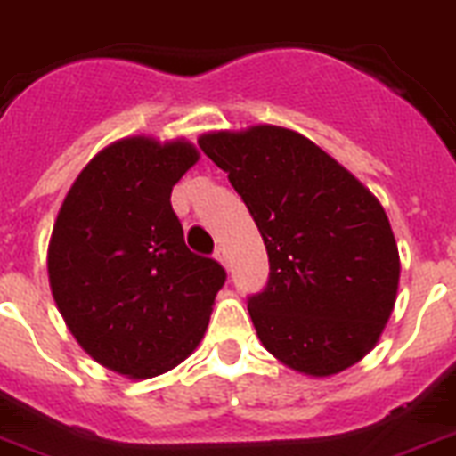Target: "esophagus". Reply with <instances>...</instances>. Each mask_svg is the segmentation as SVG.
<instances>
[{
	"label": "esophagus",
	"instance_id": "1",
	"mask_svg": "<svg viewBox=\"0 0 456 456\" xmlns=\"http://www.w3.org/2000/svg\"><path fill=\"white\" fill-rule=\"evenodd\" d=\"M216 259L222 264V266H227V269H229V255H227V250H224V248H222V246L216 250Z\"/></svg>",
	"mask_w": 456,
	"mask_h": 456
}]
</instances>
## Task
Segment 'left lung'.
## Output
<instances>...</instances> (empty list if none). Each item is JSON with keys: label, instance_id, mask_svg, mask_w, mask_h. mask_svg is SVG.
<instances>
[{"label": "left lung", "instance_id": "obj_1", "mask_svg": "<svg viewBox=\"0 0 456 456\" xmlns=\"http://www.w3.org/2000/svg\"><path fill=\"white\" fill-rule=\"evenodd\" d=\"M199 148L227 171L266 246L269 281L248 297L262 346L305 376L357 364L399 289V248L380 201L292 129L210 132Z\"/></svg>", "mask_w": 456, "mask_h": 456}]
</instances>
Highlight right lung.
I'll return each mask as SVG.
<instances>
[{
	"mask_svg": "<svg viewBox=\"0 0 456 456\" xmlns=\"http://www.w3.org/2000/svg\"><path fill=\"white\" fill-rule=\"evenodd\" d=\"M199 159L185 141L132 136L92 157L48 246L55 304L80 347L129 378H155L204 338L227 271L185 246L171 190Z\"/></svg>",
	"mask_w": 456,
	"mask_h": 456,
	"instance_id": "add662e5",
	"label": "right lung"
}]
</instances>
